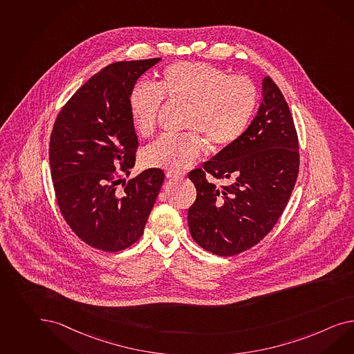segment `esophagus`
I'll use <instances>...</instances> for the list:
<instances>
[{
    "mask_svg": "<svg viewBox=\"0 0 354 354\" xmlns=\"http://www.w3.org/2000/svg\"><path fill=\"white\" fill-rule=\"evenodd\" d=\"M165 176H167V178H183L185 173L168 171V172L165 173Z\"/></svg>",
    "mask_w": 354,
    "mask_h": 354,
    "instance_id": "esophagus-1",
    "label": "esophagus"
}]
</instances>
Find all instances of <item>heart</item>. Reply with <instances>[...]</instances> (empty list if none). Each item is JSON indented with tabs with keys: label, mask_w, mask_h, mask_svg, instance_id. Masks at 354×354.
Wrapping results in <instances>:
<instances>
[{
	"label": "heart",
	"mask_w": 354,
	"mask_h": 354,
	"mask_svg": "<svg viewBox=\"0 0 354 354\" xmlns=\"http://www.w3.org/2000/svg\"><path fill=\"white\" fill-rule=\"evenodd\" d=\"M164 97L187 102L180 135H168L147 147L146 163L182 171L204 150V136L214 147H225L243 136L257 109L258 91L245 75H228L213 64L181 62L167 66L158 86L140 82L129 92L133 126L142 137H151ZM201 133V138L199 133Z\"/></svg>",
	"instance_id": "heart-1"
}]
</instances>
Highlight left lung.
Listing matches in <instances>:
<instances>
[{"instance_id":"obj_1","label":"left lung","mask_w":354,"mask_h":354,"mask_svg":"<svg viewBox=\"0 0 354 354\" xmlns=\"http://www.w3.org/2000/svg\"><path fill=\"white\" fill-rule=\"evenodd\" d=\"M298 172L299 142L289 105L272 78L264 77L261 106L243 136L189 173L196 187L187 214L192 239L219 257L250 249L281 217Z\"/></svg>"}]
</instances>
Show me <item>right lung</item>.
Instances as JSON below:
<instances>
[{
	"mask_svg": "<svg viewBox=\"0 0 354 354\" xmlns=\"http://www.w3.org/2000/svg\"><path fill=\"white\" fill-rule=\"evenodd\" d=\"M160 60L110 64L73 95L55 120L48 158L57 205L73 232L102 252L117 253L136 243L163 185L159 168L123 180L138 149L129 92Z\"/></svg>",
	"mask_w": 354,
	"mask_h": 354,
	"instance_id": "right-lung-1",
	"label": "right lung"
}]
</instances>
